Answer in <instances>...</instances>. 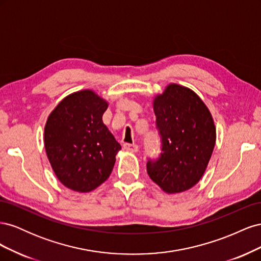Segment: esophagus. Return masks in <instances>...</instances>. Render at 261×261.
<instances>
[{
    "mask_svg": "<svg viewBox=\"0 0 261 261\" xmlns=\"http://www.w3.org/2000/svg\"><path fill=\"white\" fill-rule=\"evenodd\" d=\"M124 149L127 150L129 152H137L138 151V146L136 144H128V143H125L123 145Z\"/></svg>",
    "mask_w": 261,
    "mask_h": 261,
    "instance_id": "esophagus-1",
    "label": "esophagus"
}]
</instances>
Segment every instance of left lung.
<instances>
[{
    "label": "left lung",
    "instance_id": "8db88e82",
    "mask_svg": "<svg viewBox=\"0 0 261 261\" xmlns=\"http://www.w3.org/2000/svg\"><path fill=\"white\" fill-rule=\"evenodd\" d=\"M162 152L148 161L149 177L167 194L191 189L202 177L216 145L215 121L194 90L169 84L153 98Z\"/></svg>",
    "mask_w": 261,
    "mask_h": 261
}]
</instances>
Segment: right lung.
<instances>
[{
  "instance_id": "add662e5",
  "label": "right lung",
  "mask_w": 261,
  "mask_h": 261,
  "mask_svg": "<svg viewBox=\"0 0 261 261\" xmlns=\"http://www.w3.org/2000/svg\"><path fill=\"white\" fill-rule=\"evenodd\" d=\"M109 102L91 89L68 94L54 108L44 126V148L61 183L89 193L109 178L122 149L103 124Z\"/></svg>"
}]
</instances>
